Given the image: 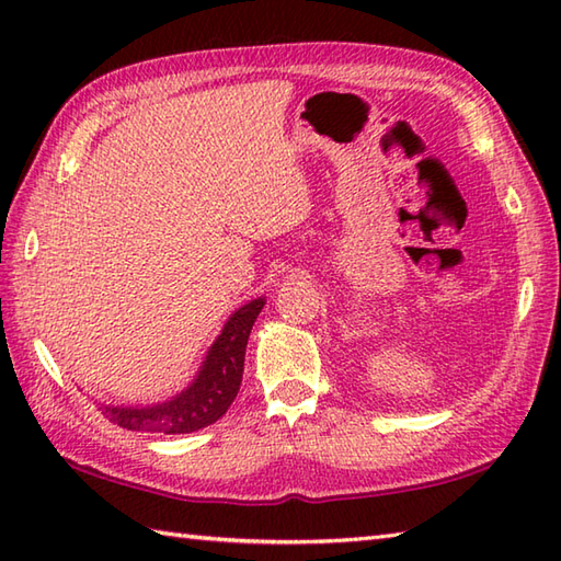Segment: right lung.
Returning <instances> with one entry per match:
<instances>
[{"instance_id": "right-lung-1", "label": "right lung", "mask_w": 561, "mask_h": 561, "mask_svg": "<svg viewBox=\"0 0 561 561\" xmlns=\"http://www.w3.org/2000/svg\"><path fill=\"white\" fill-rule=\"evenodd\" d=\"M265 299H253L226 320L221 335L214 340L199 374L175 398L147 408H113L103 404V414L127 432L190 434L214 424L226 414L243 380L245 344Z\"/></svg>"}]
</instances>
